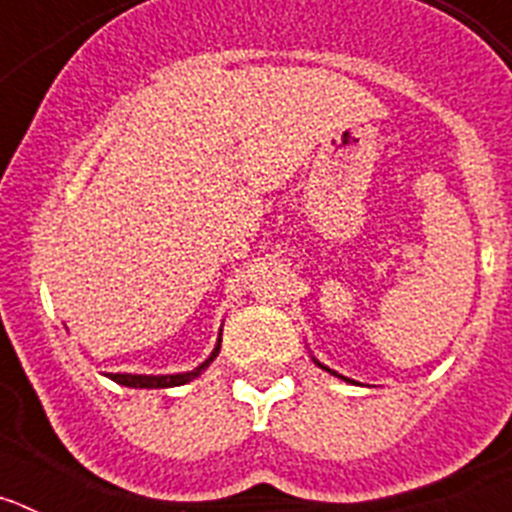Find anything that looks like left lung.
<instances>
[{
	"instance_id": "1",
	"label": "left lung",
	"mask_w": 512,
	"mask_h": 512,
	"mask_svg": "<svg viewBox=\"0 0 512 512\" xmlns=\"http://www.w3.org/2000/svg\"><path fill=\"white\" fill-rule=\"evenodd\" d=\"M312 361H315V364H318V366H320V369H325V372H330V374H333V377L343 379V382H351V384H356V382H354V379H348V377H343V374L333 372V369H328V366H325V364H320V361H318V359H315V356H312Z\"/></svg>"
}]
</instances>
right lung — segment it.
Returning a JSON list of instances; mask_svg holds the SVG:
<instances>
[{"instance_id": "add662e5", "label": "right lung", "mask_w": 512, "mask_h": 512, "mask_svg": "<svg viewBox=\"0 0 512 512\" xmlns=\"http://www.w3.org/2000/svg\"><path fill=\"white\" fill-rule=\"evenodd\" d=\"M220 343H223V328L217 333V343L212 348V354L202 361L200 366H194L192 372H176V374H107L112 382L122 384V387H133V390H166V387H182V384H189L192 379L200 377L207 366L217 359L220 354Z\"/></svg>"}]
</instances>
